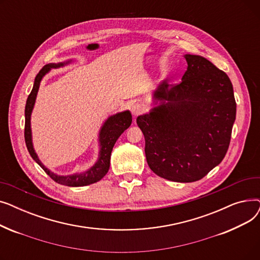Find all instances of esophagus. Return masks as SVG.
I'll return each instance as SVG.
<instances>
[{"label":"esophagus","mask_w":260,"mask_h":260,"mask_svg":"<svg viewBox=\"0 0 260 260\" xmlns=\"http://www.w3.org/2000/svg\"><path fill=\"white\" fill-rule=\"evenodd\" d=\"M146 111V107L144 104L142 103H135L132 106V114L136 117V116H139L140 114L144 113Z\"/></svg>","instance_id":"esophagus-1"}]
</instances>
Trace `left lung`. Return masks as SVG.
Here are the masks:
<instances>
[{
    "instance_id": "obj_1",
    "label": "left lung",
    "mask_w": 260,
    "mask_h": 260,
    "mask_svg": "<svg viewBox=\"0 0 260 260\" xmlns=\"http://www.w3.org/2000/svg\"><path fill=\"white\" fill-rule=\"evenodd\" d=\"M178 84L163 81L154 92L159 105L137 118L148 167L161 178L194 182L224 158L236 118L233 85L209 60L185 54Z\"/></svg>"
}]
</instances>
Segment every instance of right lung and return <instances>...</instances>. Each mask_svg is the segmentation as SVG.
<instances>
[{
    "label": "right lung",
    "instance_id": "right-lung-1",
    "mask_svg": "<svg viewBox=\"0 0 260 260\" xmlns=\"http://www.w3.org/2000/svg\"><path fill=\"white\" fill-rule=\"evenodd\" d=\"M71 61H67L64 63H50L45 65L42 70L39 72L35 79L34 87L31 92L29 93L28 98L26 101L25 106V131H24V137L27 149L32 157V159L38 163V165L44 170V172L50 177V178L62 185L67 186H84L94 182H98L101 180L103 177L106 175L109 169V163H111V154L113 151V147L121 136V134L127 129L132 124V114L129 111H125L122 113H118L114 116L109 117L105 122L103 126L101 127L99 134V142H100V152H99V159L94 163V165L84 173H77L74 175L68 176H59L50 172L47 168L43 166V163L40 161L38 158L31 140V128H30V116L32 108L36 102L37 93L40 87V83L42 78L51 70V68H58L64 66L65 64L70 63Z\"/></svg>",
    "mask_w": 260,
    "mask_h": 260
}]
</instances>
